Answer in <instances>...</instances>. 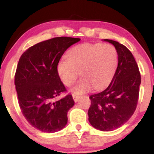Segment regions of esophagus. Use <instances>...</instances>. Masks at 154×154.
<instances>
[{
  "label": "esophagus",
  "mask_w": 154,
  "mask_h": 154,
  "mask_svg": "<svg viewBox=\"0 0 154 154\" xmlns=\"http://www.w3.org/2000/svg\"><path fill=\"white\" fill-rule=\"evenodd\" d=\"M72 97H73V99H74V100H75V102H77V100H78L79 98V95H75V94H72Z\"/></svg>",
  "instance_id": "1"
}]
</instances>
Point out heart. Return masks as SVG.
Segmentation results:
<instances>
[{
    "label": "heart",
    "mask_w": 154,
    "mask_h": 154,
    "mask_svg": "<svg viewBox=\"0 0 154 154\" xmlns=\"http://www.w3.org/2000/svg\"><path fill=\"white\" fill-rule=\"evenodd\" d=\"M119 61L116 48L111 44L83 43L72 48L68 59L62 58L57 64V72L66 86L72 85L80 72L82 78L73 88L81 94L94 88L106 87L114 77Z\"/></svg>",
    "instance_id": "b5f03b06"
}]
</instances>
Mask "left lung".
I'll return each mask as SVG.
<instances>
[{
    "label": "left lung",
    "instance_id": "obj_1",
    "mask_svg": "<svg viewBox=\"0 0 154 154\" xmlns=\"http://www.w3.org/2000/svg\"><path fill=\"white\" fill-rule=\"evenodd\" d=\"M118 51L119 61L114 77L108 87L90 95L91 105L88 119L93 128L112 131L122 126L132 116L139 98L141 76L132 53L122 44L105 39Z\"/></svg>",
    "mask_w": 154,
    "mask_h": 154
}]
</instances>
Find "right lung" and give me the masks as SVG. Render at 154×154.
<instances>
[{
  "instance_id": "obj_1",
  "label": "right lung",
  "mask_w": 154,
  "mask_h": 154,
  "mask_svg": "<svg viewBox=\"0 0 154 154\" xmlns=\"http://www.w3.org/2000/svg\"><path fill=\"white\" fill-rule=\"evenodd\" d=\"M79 38L58 37L35 44L19 60L14 84L23 116L32 127L44 132L59 131L66 126L67 112L75 104L72 95L55 100L66 89L57 64L69 47Z\"/></svg>"
}]
</instances>
